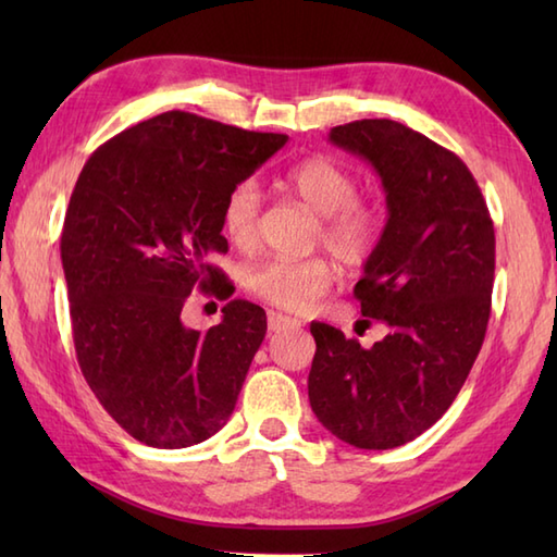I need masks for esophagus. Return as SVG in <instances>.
Returning <instances> with one entry per match:
<instances>
[{"mask_svg":"<svg viewBox=\"0 0 557 557\" xmlns=\"http://www.w3.org/2000/svg\"><path fill=\"white\" fill-rule=\"evenodd\" d=\"M301 323L297 318H289V315H282L277 311H270L268 313V330L270 333H280V330H289V327H299Z\"/></svg>","mask_w":557,"mask_h":557,"instance_id":"1","label":"esophagus"}]
</instances>
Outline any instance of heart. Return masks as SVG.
I'll use <instances>...</instances> for the list:
<instances>
[{
	"mask_svg": "<svg viewBox=\"0 0 557 557\" xmlns=\"http://www.w3.org/2000/svg\"><path fill=\"white\" fill-rule=\"evenodd\" d=\"M287 194L309 206L318 218V242L342 265L357 268L371 258L383 232V210L357 196V176L345 164L311 156L280 176ZM260 194L253 182L232 186L222 203V232L236 248H251L258 239ZM333 285V268L323 258H268L246 272V287L282 311H306Z\"/></svg>",
	"mask_w": 557,
	"mask_h": 557,
	"instance_id": "b5f03b06",
	"label": "heart"
}]
</instances>
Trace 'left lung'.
I'll return each instance as SVG.
<instances>
[{"instance_id":"8db88e82","label":"left lung","mask_w":557,"mask_h":557,"mask_svg":"<svg viewBox=\"0 0 557 557\" xmlns=\"http://www.w3.org/2000/svg\"><path fill=\"white\" fill-rule=\"evenodd\" d=\"M330 144L373 164L387 222L354 287L385 325L373 347L311 323V409L354 447L393 449L443 417L474 366L491 315L495 232L455 152L393 120L330 128Z\"/></svg>"}]
</instances>
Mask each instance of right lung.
Segmentation results:
<instances>
[{
  "label": "right lung",
  "instance_id": "obj_1",
  "mask_svg": "<svg viewBox=\"0 0 557 557\" xmlns=\"http://www.w3.org/2000/svg\"><path fill=\"white\" fill-rule=\"evenodd\" d=\"M287 144L191 112H162L102 144L83 168L62 230L81 373L104 411L150 447H191L230 421L265 337V311L231 299L208 334L181 309L196 286L234 294L222 203Z\"/></svg>",
  "mask_w": 557,
  "mask_h": 557
}]
</instances>
